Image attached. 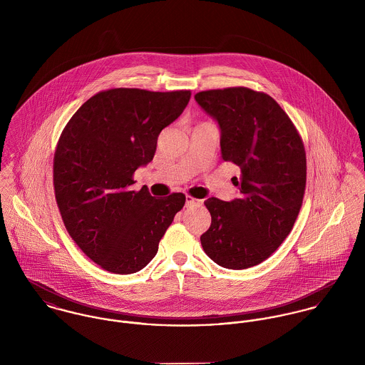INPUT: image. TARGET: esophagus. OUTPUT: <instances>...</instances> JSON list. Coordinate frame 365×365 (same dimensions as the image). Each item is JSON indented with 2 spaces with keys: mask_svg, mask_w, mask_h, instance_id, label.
Wrapping results in <instances>:
<instances>
[{
  "mask_svg": "<svg viewBox=\"0 0 365 365\" xmlns=\"http://www.w3.org/2000/svg\"><path fill=\"white\" fill-rule=\"evenodd\" d=\"M198 204H200L198 200H195V198L187 195V198H185V207H194V205H198Z\"/></svg>",
  "mask_w": 365,
  "mask_h": 365,
  "instance_id": "1",
  "label": "esophagus"
}]
</instances>
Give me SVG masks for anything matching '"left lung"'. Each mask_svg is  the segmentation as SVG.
Masks as SVG:
<instances>
[{"instance_id":"1","label":"left lung","mask_w":365,"mask_h":365,"mask_svg":"<svg viewBox=\"0 0 365 365\" xmlns=\"http://www.w3.org/2000/svg\"><path fill=\"white\" fill-rule=\"evenodd\" d=\"M220 130V157L240 168L239 198H208L201 236L210 260L245 269L268 259L292 230L307 185V156L294 123L269 96L245 87L195 94Z\"/></svg>"}]
</instances>
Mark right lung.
<instances>
[{
	"mask_svg": "<svg viewBox=\"0 0 365 365\" xmlns=\"http://www.w3.org/2000/svg\"><path fill=\"white\" fill-rule=\"evenodd\" d=\"M190 91L113 88L96 94L66 125L54 153V194L77 246L113 274H133L155 259L158 242L185 195L132 191L133 173L156 153L160 132L185 109Z\"/></svg>",
	"mask_w": 365,
	"mask_h": 365,
	"instance_id": "obj_1",
	"label": "right lung"
}]
</instances>
